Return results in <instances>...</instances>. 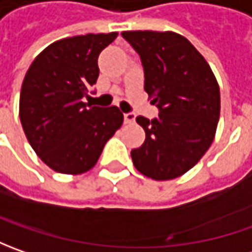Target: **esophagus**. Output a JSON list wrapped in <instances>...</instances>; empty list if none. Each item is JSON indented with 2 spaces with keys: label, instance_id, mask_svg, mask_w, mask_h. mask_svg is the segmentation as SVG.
Returning a JSON list of instances; mask_svg holds the SVG:
<instances>
[{
  "label": "esophagus",
  "instance_id": "obj_1",
  "mask_svg": "<svg viewBox=\"0 0 252 252\" xmlns=\"http://www.w3.org/2000/svg\"><path fill=\"white\" fill-rule=\"evenodd\" d=\"M123 118H125V123H134V121H136V115L131 112L123 113Z\"/></svg>",
  "mask_w": 252,
  "mask_h": 252
}]
</instances>
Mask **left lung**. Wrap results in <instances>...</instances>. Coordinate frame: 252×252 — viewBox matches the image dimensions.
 Wrapping results in <instances>:
<instances>
[{
	"instance_id": "8db88e82",
	"label": "left lung",
	"mask_w": 252,
	"mask_h": 252,
	"mask_svg": "<svg viewBox=\"0 0 252 252\" xmlns=\"http://www.w3.org/2000/svg\"><path fill=\"white\" fill-rule=\"evenodd\" d=\"M122 36L140 56L144 90L158 118L137 116L146 140L130 156L156 181L181 177L208 151L220 116V90L203 56L175 32L129 31Z\"/></svg>"
}]
</instances>
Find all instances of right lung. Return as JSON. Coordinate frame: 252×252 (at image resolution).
Here are the masks:
<instances>
[{"mask_svg":"<svg viewBox=\"0 0 252 252\" xmlns=\"http://www.w3.org/2000/svg\"><path fill=\"white\" fill-rule=\"evenodd\" d=\"M118 33L65 37L47 46L25 75L19 118L26 139L46 165L83 174L96 164L106 141L123 123L118 106L84 102L96 83L98 56Z\"/></svg>","mask_w":252,"mask_h":252,"instance_id":"obj_1","label":"right lung"}]
</instances>
